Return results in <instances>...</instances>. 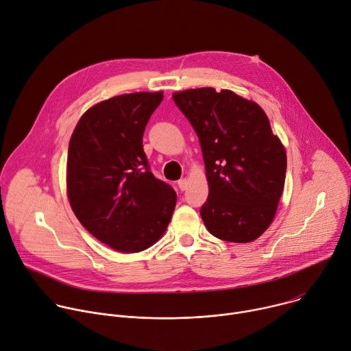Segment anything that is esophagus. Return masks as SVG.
Here are the masks:
<instances>
[{"label": "esophagus", "mask_w": 351, "mask_h": 351, "mask_svg": "<svg viewBox=\"0 0 351 351\" xmlns=\"http://www.w3.org/2000/svg\"><path fill=\"white\" fill-rule=\"evenodd\" d=\"M187 184H189V180H187V178H183V179L178 180V186H179V189H180L182 191H184V190L187 189Z\"/></svg>", "instance_id": "esophagus-1"}]
</instances>
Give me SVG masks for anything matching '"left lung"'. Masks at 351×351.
Returning <instances> with one entry per match:
<instances>
[{
	"mask_svg": "<svg viewBox=\"0 0 351 351\" xmlns=\"http://www.w3.org/2000/svg\"><path fill=\"white\" fill-rule=\"evenodd\" d=\"M173 101L195 130L210 194L199 214L208 232L248 243L274 221L286 176V152L263 108L230 90L178 91Z\"/></svg>",
	"mask_w": 351,
	"mask_h": 351,
	"instance_id": "1",
	"label": "left lung"
}]
</instances>
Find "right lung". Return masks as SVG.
I'll use <instances>...</instances> for the list:
<instances>
[{
  "mask_svg": "<svg viewBox=\"0 0 351 351\" xmlns=\"http://www.w3.org/2000/svg\"><path fill=\"white\" fill-rule=\"evenodd\" d=\"M162 98V91H141L98 103L69 141L71 207L95 239L122 253L158 241L176 206L175 190L149 171L143 149L144 129Z\"/></svg>",
  "mask_w": 351,
  "mask_h": 351,
  "instance_id": "obj_1",
  "label": "right lung"
}]
</instances>
